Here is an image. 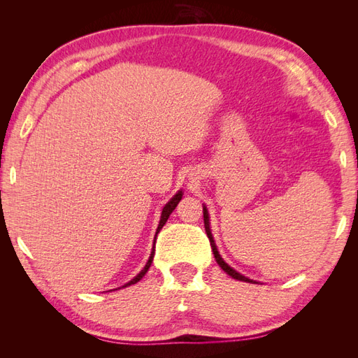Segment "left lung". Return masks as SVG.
I'll return each mask as SVG.
<instances>
[{"mask_svg": "<svg viewBox=\"0 0 358 358\" xmlns=\"http://www.w3.org/2000/svg\"><path fill=\"white\" fill-rule=\"evenodd\" d=\"M203 218H204V230H206V234H208V237H209V242H210V246H212V251H213L216 263H218L220 267L224 270V272H225L227 275H230L231 278H234V279H237V280H243V282H252L251 279H248L246 276H243V275H241V273H237L234 268H231V267H230L229 264H227V263L224 262V259L221 258V255H220V252H218V249H216V245H215V241H213V237H212V233H210L209 213H208V209H206V206H203Z\"/></svg>", "mask_w": 358, "mask_h": 358, "instance_id": "left-lung-1", "label": "left lung"}]
</instances>
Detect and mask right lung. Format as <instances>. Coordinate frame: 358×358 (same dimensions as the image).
<instances>
[{
  "instance_id": "right-lung-1",
  "label": "right lung",
  "mask_w": 358,
  "mask_h": 358,
  "mask_svg": "<svg viewBox=\"0 0 358 358\" xmlns=\"http://www.w3.org/2000/svg\"><path fill=\"white\" fill-rule=\"evenodd\" d=\"M180 199H182V191H179L175 197H173L166 206H164V209H162V213H161V220H159V224H158V229H157V234L159 233V230L162 229V227H164V224L167 222V220H169V216H170V213L175 210V208L178 206V203L180 201ZM157 234H155V241H157ZM154 246H155V242H154ZM154 252H155V249H152V252H150V257H149V259H148V263H146V266L143 267V270L142 272H140L134 279H131L129 280L128 284H125L124 287H128V285H133V284H136V282H138L140 279H142L145 275H146V272L149 270V267H150V264H152V259H154ZM122 287V288H124Z\"/></svg>"
}]
</instances>
